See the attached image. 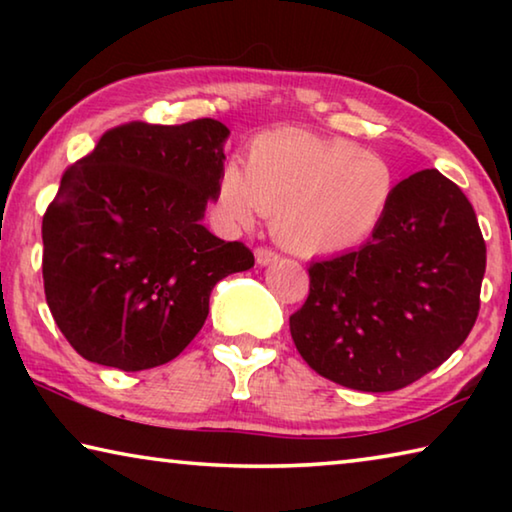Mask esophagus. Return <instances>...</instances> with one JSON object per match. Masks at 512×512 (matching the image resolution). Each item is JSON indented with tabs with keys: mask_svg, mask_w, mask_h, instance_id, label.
<instances>
[{
	"mask_svg": "<svg viewBox=\"0 0 512 512\" xmlns=\"http://www.w3.org/2000/svg\"><path fill=\"white\" fill-rule=\"evenodd\" d=\"M277 255L275 250H271V248H257L255 250V259H257V264L259 266H268V264H273V262H277Z\"/></svg>",
	"mask_w": 512,
	"mask_h": 512,
	"instance_id": "obj_1",
	"label": "esophagus"
}]
</instances>
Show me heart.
<instances>
[{
  "label": "heart",
  "mask_w": 512,
  "mask_h": 512,
  "mask_svg": "<svg viewBox=\"0 0 512 512\" xmlns=\"http://www.w3.org/2000/svg\"><path fill=\"white\" fill-rule=\"evenodd\" d=\"M395 192V176L375 153L343 137L280 128L253 140L246 173L225 164L216 205L225 219L250 228L255 214L293 255H339L363 244Z\"/></svg>",
  "instance_id": "b5f03b06"
}]
</instances>
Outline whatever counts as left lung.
<instances>
[{
	"label": "left lung",
	"instance_id": "left-lung-1",
	"mask_svg": "<svg viewBox=\"0 0 512 512\" xmlns=\"http://www.w3.org/2000/svg\"><path fill=\"white\" fill-rule=\"evenodd\" d=\"M485 241L470 201L436 169L395 185L359 250L309 266L289 318L318 375L366 393L413 384L461 348L479 316Z\"/></svg>",
	"mask_w": 512,
	"mask_h": 512
}]
</instances>
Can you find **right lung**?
I'll return each instance as SVG.
<instances>
[{"label": "right lung", "instance_id": "obj_1", "mask_svg": "<svg viewBox=\"0 0 512 512\" xmlns=\"http://www.w3.org/2000/svg\"><path fill=\"white\" fill-rule=\"evenodd\" d=\"M228 135L216 119L133 121L63 173L42 219V280L83 359L124 372L176 359L201 332L214 284L255 264L203 225Z\"/></svg>", "mask_w": 512, "mask_h": 512}]
</instances>
